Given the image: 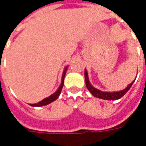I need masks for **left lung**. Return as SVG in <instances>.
I'll return each mask as SVG.
<instances>
[{"label": "left lung", "instance_id": "left-lung-1", "mask_svg": "<svg viewBox=\"0 0 146 146\" xmlns=\"http://www.w3.org/2000/svg\"><path fill=\"white\" fill-rule=\"evenodd\" d=\"M85 80H86V87L88 89V90L91 93V94L98 98H102V99H105V100H117L119 98H122L125 94L128 91V90L131 88L132 85L134 82L130 83L128 86L125 89H123L120 91H116V92H104L102 90H99L98 89L94 88L93 86L90 84V81H89L88 78V73L86 71V69H85Z\"/></svg>", "mask_w": 146, "mask_h": 146}]
</instances>
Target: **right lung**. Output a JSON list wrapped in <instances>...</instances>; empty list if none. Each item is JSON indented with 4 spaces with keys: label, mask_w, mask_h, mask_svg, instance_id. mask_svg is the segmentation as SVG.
<instances>
[{
    "label": "right lung",
    "mask_w": 146,
    "mask_h": 146,
    "mask_svg": "<svg viewBox=\"0 0 146 146\" xmlns=\"http://www.w3.org/2000/svg\"><path fill=\"white\" fill-rule=\"evenodd\" d=\"M67 69H68V66H66V67L64 68V69L63 74H62V79H61V84H60V86H59V88L57 89V90H56L55 93H53L52 94H51V95H50L49 97H48V98H43L42 101H40V102H38V103H34V104H30V105H31V107H43V106H46V105H48L49 103H52V102H54L56 99H57L58 97H59V95L61 93V90L63 88L64 80V77H65V74H66Z\"/></svg>",
    "instance_id": "right-lung-1"
}]
</instances>
